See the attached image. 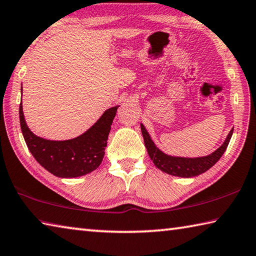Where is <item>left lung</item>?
<instances>
[{"instance_id":"8db88e82","label":"left lung","mask_w":256,"mask_h":256,"mask_svg":"<svg viewBox=\"0 0 256 256\" xmlns=\"http://www.w3.org/2000/svg\"><path fill=\"white\" fill-rule=\"evenodd\" d=\"M141 131L148 156H150L151 160L153 161V164H154L156 168L164 171L166 174L176 176H181V178H190V176L204 174L208 169H210L212 166L220 159L222 156L224 154L227 146H228L230 143L232 134H233V128H232L228 136L226 138L225 142L222 143L215 152H212V154H209L207 156L179 158L168 156L160 151L151 140V138L146 132V128L143 126V124H141Z\"/></svg>"}]
</instances>
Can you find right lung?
<instances>
[{
  "label": "right lung",
  "instance_id": "1",
  "mask_svg": "<svg viewBox=\"0 0 256 256\" xmlns=\"http://www.w3.org/2000/svg\"><path fill=\"white\" fill-rule=\"evenodd\" d=\"M118 108H108L80 136L66 141H50L30 131L24 120L21 102L18 108L21 131L28 148L46 170L60 178H76L90 174L102 164Z\"/></svg>",
  "mask_w": 256,
  "mask_h": 256
}]
</instances>
